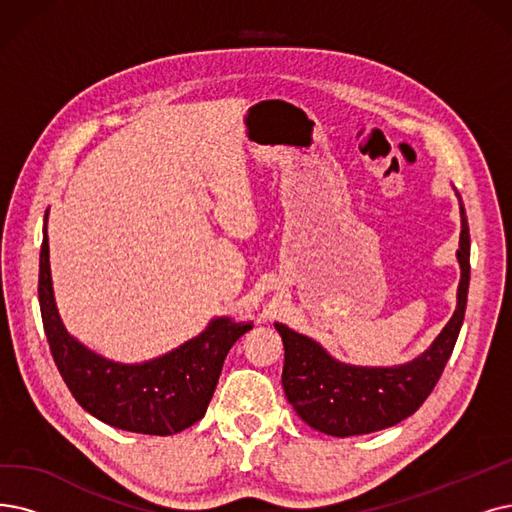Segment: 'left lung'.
Returning a JSON list of instances; mask_svg holds the SVG:
<instances>
[{"label":"left lung","mask_w":512,"mask_h":512,"mask_svg":"<svg viewBox=\"0 0 512 512\" xmlns=\"http://www.w3.org/2000/svg\"><path fill=\"white\" fill-rule=\"evenodd\" d=\"M460 220L456 311L435 342L416 359L393 367L342 363L313 338L302 336L283 323H275L285 349L281 374L285 397L296 414L315 431L332 437L376 433L412 416L433 393L456 346L468 298L470 235L462 199Z\"/></svg>","instance_id":"obj_1"}]
</instances>
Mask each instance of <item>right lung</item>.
Masks as SVG:
<instances>
[{"label":"right lung","instance_id":"obj_1","mask_svg":"<svg viewBox=\"0 0 512 512\" xmlns=\"http://www.w3.org/2000/svg\"><path fill=\"white\" fill-rule=\"evenodd\" d=\"M46 222L39 254V309L52 357L75 401L105 424L142 435H176L201 420L227 353L252 330V321L235 323L229 317H216L193 340L145 363L130 365L100 357L75 340L60 321Z\"/></svg>","mask_w":512,"mask_h":512}]
</instances>
